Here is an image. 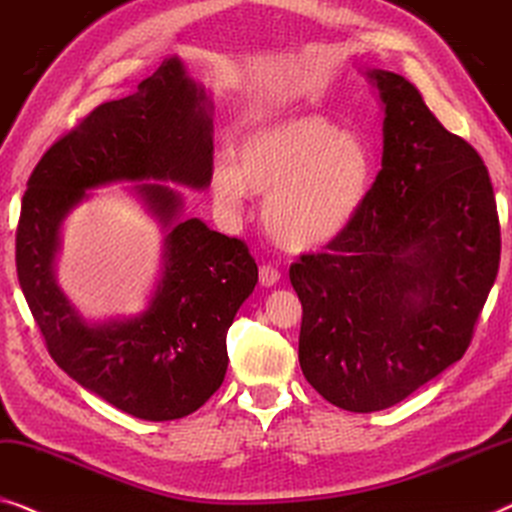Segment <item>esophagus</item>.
I'll return each mask as SVG.
<instances>
[{"label":"esophagus","instance_id":"1","mask_svg":"<svg viewBox=\"0 0 512 512\" xmlns=\"http://www.w3.org/2000/svg\"><path fill=\"white\" fill-rule=\"evenodd\" d=\"M278 280H280V271L276 269V266H271V264L259 266V283H262L264 287H273Z\"/></svg>","mask_w":512,"mask_h":512}]
</instances>
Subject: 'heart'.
Masks as SVG:
<instances>
[{
    "mask_svg": "<svg viewBox=\"0 0 512 512\" xmlns=\"http://www.w3.org/2000/svg\"><path fill=\"white\" fill-rule=\"evenodd\" d=\"M376 155L359 134L325 115H299L257 129L239 148V167H213V197L239 211L248 190L264 194L269 234L294 253L338 239L369 199Z\"/></svg>",
    "mask_w": 512,
    "mask_h": 512,
    "instance_id": "b5f03b06",
    "label": "heart"
}]
</instances>
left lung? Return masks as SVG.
I'll list each match as a JSON object with an SVG mask.
<instances>
[{
    "label": "left lung",
    "instance_id": "1",
    "mask_svg": "<svg viewBox=\"0 0 512 512\" xmlns=\"http://www.w3.org/2000/svg\"><path fill=\"white\" fill-rule=\"evenodd\" d=\"M366 76L385 109L383 169L350 227L290 266L301 371L350 413L390 408L464 357L501 259L482 157L406 78Z\"/></svg>",
    "mask_w": 512,
    "mask_h": 512
}]
</instances>
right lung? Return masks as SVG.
Segmentation results:
<instances>
[{"instance_id":"1","label":"right lung","mask_w":512,"mask_h":512,"mask_svg":"<svg viewBox=\"0 0 512 512\" xmlns=\"http://www.w3.org/2000/svg\"><path fill=\"white\" fill-rule=\"evenodd\" d=\"M213 106L169 57L134 95L97 106L34 167L20 206L16 269L50 357L78 385L139 420L194 413L227 373V331L255 290L257 264L241 239L181 220L176 185L213 176ZM127 180L168 229L156 294L136 319L88 323L54 280L59 227L88 189Z\"/></svg>"}]
</instances>
